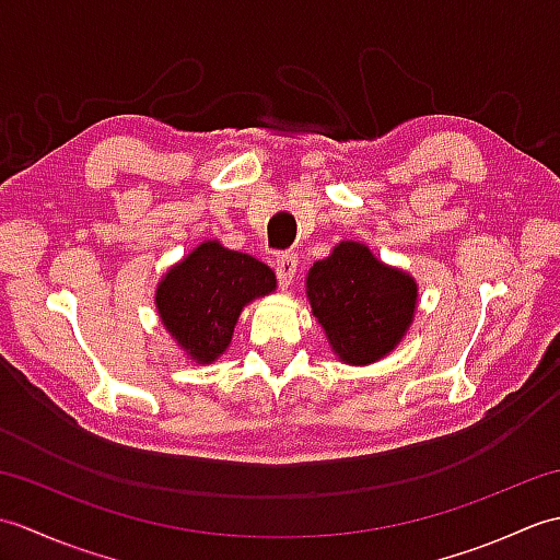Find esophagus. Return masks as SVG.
Here are the masks:
<instances>
[{"label": "esophagus", "mask_w": 560, "mask_h": 560, "mask_svg": "<svg viewBox=\"0 0 560 560\" xmlns=\"http://www.w3.org/2000/svg\"><path fill=\"white\" fill-rule=\"evenodd\" d=\"M295 269H299V259H295V255H279L277 257V277H279V283L283 291H289L293 287Z\"/></svg>", "instance_id": "1"}]
</instances>
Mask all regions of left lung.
I'll return each instance as SVG.
<instances>
[{
  "instance_id": "left-lung-1",
  "label": "left lung",
  "mask_w": 560,
  "mask_h": 560,
  "mask_svg": "<svg viewBox=\"0 0 560 560\" xmlns=\"http://www.w3.org/2000/svg\"><path fill=\"white\" fill-rule=\"evenodd\" d=\"M305 295L331 353L341 363L371 365L407 337L419 307V283L385 265L371 247L341 241L305 277Z\"/></svg>"
}]
</instances>
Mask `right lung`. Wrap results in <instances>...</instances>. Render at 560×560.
<instances>
[{
  "instance_id": "right-lung-1",
  "label": "right lung",
  "mask_w": 560,
  "mask_h": 560,
  "mask_svg": "<svg viewBox=\"0 0 560 560\" xmlns=\"http://www.w3.org/2000/svg\"><path fill=\"white\" fill-rule=\"evenodd\" d=\"M277 291V273L221 241L199 243L163 273L156 313L187 361L209 365L231 347L245 307Z\"/></svg>"
}]
</instances>
